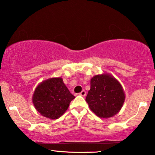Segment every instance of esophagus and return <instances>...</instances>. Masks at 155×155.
<instances>
[{
  "label": "esophagus",
  "instance_id": "1",
  "mask_svg": "<svg viewBox=\"0 0 155 155\" xmlns=\"http://www.w3.org/2000/svg\"><path fill=\"white\" fill-rule=\"evenodd\" d=\"M79 94L81 95V96H82V97H84V96H85V95H86V92H85V91H84V90H82V92H80Z\"/></svg>",
  "mask_w": 155,
  "mask_h": 155
}]
</instances>
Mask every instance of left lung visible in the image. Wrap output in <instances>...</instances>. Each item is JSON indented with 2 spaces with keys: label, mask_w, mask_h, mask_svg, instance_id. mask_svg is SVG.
<instances>
[{
  "label": "left lung",
  "mask_w": 155,
  "mask_h": 155,
  "mask_svg": "<svg viewBox=\"0 0 155 155\" xmlns=\"http://www.w3.org/2000/svg\"><path fill=\"white\" fill-rule=\"evenodd\" d=\"M125 98L120 82L110 74L104 73L91 79L90 90L85 100L97 116L109 118L119 112Z\"/></svg>",
  "instance_id": "8db88e82"
}]
</instances>
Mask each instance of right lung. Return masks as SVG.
<instances>
[{
    "label": "right lung",
    "instance_id": "1",
    "mask_svg": "<svg viewBox=\"0 0 155 155\" xmlns=\"http://www.w3.org/2000/svg\"><path fill=\"white\" fill-rule=\"evenodd\" d=\"M74 98L62 78H53L41 82L36 87L32 102L41 115L54 120L66 111Z\"/></svg>",
    "mask_w": 155,
    "mask_h": 155
}]
</instances>
